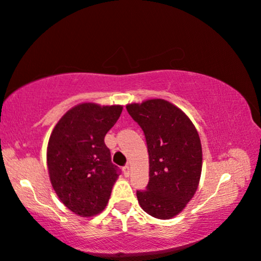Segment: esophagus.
Returning a JSON list of instances; mask_svg holds the SVG:
<instances>
[{"mask_svg": "<svg viewBox=\"0 0 261 261\" xmlns=\"http://www.w3.org/2000/svg\"><path fill=\"white\" fill-rule=\"evenodd\" d=\"M123 173H124L125 177H129V176H130V167H129V165L123 167Z\"/></svg>", "mask_w": 261, "mask_h": 261, "instance_id": "obj_1", "label": "esophagus"}]
</instances>
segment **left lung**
Masks as SVG:
<instances>
[{
	"label": "left lung",
	"mask_w": 261,
	"mask_h": 261,
	"mask_svg": "<svg viewBox=\"0 0 261 261\" xmlns=\"http://www.w3.org/2000/svg\"><path fill=\"white\" fill-rule=\"evenodd\" d=\"M144 131L149 159L146 190L137 191L141 208L153 218H174L191 200L199 184L202 152L190 118L173 103L152 99L126 106Z\"/></svg>",
	"instance_id": "obj_1"
}]
</instances>
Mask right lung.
Returning <instances> with one entry per match:
<instances>
[{
    "label": "right lung",
    "mask_w": 261,
    "mask_h": 261,
    "mask_svg": "<svg viewBox=\"0 0 261 261\" xmlns=\"http://www.w3.org/2000/svg\"><path fill=\"white\" fill-rule=\"evenodd\" d=\"M122 106L81 103L53 130L47 147L50 183L60 200L79 216L105 210L120 169L112 163L105 136L121 116Z\"/></svg>",
    "instance_id": "1"
}]
</instances>
